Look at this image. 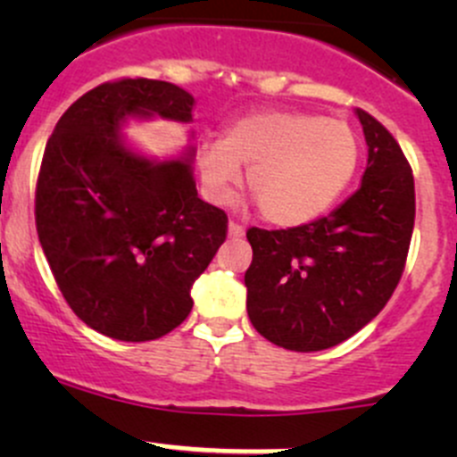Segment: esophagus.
<instances>
[{
	"label": "esophagus",
	"instance_id": "esophagus-1",
	"mask_svg": "<svg viewBox=\"0 0 457 457\" xmlns=\"http://www.w3.org/2000/svg\"><path fill=\"white\" fill-rule=\"evenodd\" d=\"M228 234H229V238H241L243 234H245V229H243V225H238V223H234V220H229V223H228Z\"/></svg>",
	"mask_w": 457,
	"mask_h": 457
}]
</instances>
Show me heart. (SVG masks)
I'll return each mask as SVG.
<instances>
[{
    "instance_id": "1",
    "label": "heart",
    "mask_w": 457,
    "mask_h": 457,
    "mask_svg": "<svg viewBox=\"0 0 457 457\" xmlns=\"http://www.w3.org/2000/svg\"><path fill=\"white\" fill-rule=\"evenodd\" d=\"M207 199L228 203L247 165V187L270 223L292 228L329 210L353 179L361 137L349 123L267 110L238 119L223 139L199 147Z\"/></svg>"
}]
</instances>
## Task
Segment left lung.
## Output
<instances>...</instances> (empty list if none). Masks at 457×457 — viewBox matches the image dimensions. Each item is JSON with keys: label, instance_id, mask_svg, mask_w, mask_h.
Returning a JSON list of instances; mask_svg holds the SVG:
<instances>
[{"label": "left lung", "instance_id": "8db88e82", "mask_svg": "<svg viewBox=\"0 0 457 457\" xmlns=\"http://www.w3.org/2000/svg\"><path fill=\"white\" fill-rule=\"evenodd\" d=\"M362 186L331 214L287 229H247V316L262 338L320 352L352 338L398 287L416 219L407 156L365 110Z\"/></svg>", "mask_w": 457, "mask_h": 457}]
</instances>
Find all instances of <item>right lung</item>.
Instances as JSON below:
<instances>
[{
	"label": "right lung",
	"instance_id": "add662e5",
	"mask_svg": "<svg viewBox=\"0 0 457 457\" xmlns=\"http://www.w3.org/2000/svg\"><path fill=\"white\" fill-rule=\"evenodd\" d=\"M192 105L168 81H105L46 143L35 192L41 250L71 310L108 338L145 343L181 325L192 283L228 237V214L199 199L192 150L154 163L119 137L128 117L192 121Z\"/></svg>",
	"mask_w": 457,
	"mask_h": 457
}]
</instances>
